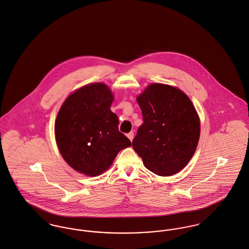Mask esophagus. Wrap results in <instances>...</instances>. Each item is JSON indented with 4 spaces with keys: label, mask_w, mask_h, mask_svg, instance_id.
Masks as SVG:
<instances>
[{
    "label": "esophagus",
    "mask_w": 249,
    "mask_h": 249,
    "mask_svg": "<svg viewBox=\"0 0 249 249\" xmlns=\"http://www.w3.org/2000/svg\"><path fill=\"white\" fill-rule=\"evenodd\" d=\"M127 138H128L130 141H132L133 138H134V133H133V132H129V133L127 134Z\"/></svg>",
    "instance_id": "obj_1"
}]
</instances>
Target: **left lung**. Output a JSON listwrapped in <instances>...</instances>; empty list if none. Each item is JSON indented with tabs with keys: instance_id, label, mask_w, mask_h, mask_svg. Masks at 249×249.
Here are the masks:
<instances>
[{
	"instance_id": "obj_1",
	"label": "left lung",
	"mask_w": 249,
	"mask_h": 249,
	"mask_svg": "<svg viewBox=\"0 0 249 249\" xmlns=\"http://www.w3.org/2000/svg\"><path fill=\"white\" fill-rule=\"evenodd\" d=\"M143 124L132 146L144 166L159 176L180 172L193 157L200 118L189 97L176 87L150 84L137 96Z\"/></svg>"
}]
</instances>
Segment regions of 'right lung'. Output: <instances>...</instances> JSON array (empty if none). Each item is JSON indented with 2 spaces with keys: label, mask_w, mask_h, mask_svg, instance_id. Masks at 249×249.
Instances as JSON below:
<instances>
[{
  "label": "right lung",
  "mask_w": 249,
  "mask_h": 249,
  "mask_svg": "<svg viewBox=\"0 0 249 249\" xmlns=\"http://www.w3.org/2000/svg\"><path fill=\"white\" fill-rule=\"evenodd\" d=\"M113 101L107 85L92 83L70 93L57 114V146L68 165L81 174H103L122 149L131 146L118 129V116L110 109Z\"/></svg>",
  "instance_id": "add662e5"
}]
</instances>
